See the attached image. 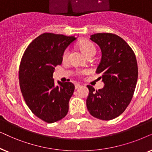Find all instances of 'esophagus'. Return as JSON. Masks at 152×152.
<instances>
[{
	"instance_id": "obj_1",
	"label": "esophagus",
	"mask_w": 152,
	"mask_h": 152,
	"mask_svg": "<svg viewBox=\"0 0 152 152\" xmlns=\"http://www.w3.org/2000/svg\"><path fill=\"white\" fill-rule=\"evenodd\" d=\"M80 86H80L79 83H76V84H75V88H76V89L79 88Z\"/></svg>"
}]
</instances>
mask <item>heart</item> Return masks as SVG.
Returning <instances> with one entry per match:
<instances>
[{"label":"heart","mask_w":152,"mask_h":152,"mask_svg":"<svg viewBox=\"0 0 152 152\" xmlns=\"http://www.w3.org/2000/svg\"><path fill=\"white\" fill-rule=\"evenodd\" d=\"M78 48L84 54L85 56H86L87 58L89 57H92L95 55L96 53V47H95L94 44H93L92 42L89 41V40H83L78 44ZM69 54L68 50H65L63 53V55H62V58L63 60H66V58H67ZM86 71H83L81 72H79L80 74H83V73H86Z\"/></svg>","instance_id":"b5f03b06"}]
</instances>
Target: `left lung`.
<instances>
[{"label":"left lung","instance_id":"left-lung-1","mask_svg":"<svg viewBox=\"0 0 152 152\" xmlns=\"http://www.w3.org/2000/svg\"><path fill=\"white\" fill-rule=\"evenodd\" d=\"M90 39L102 50L96 72L102 74L104 86L95 90L87 86V108L93 117L110 120L120 116L132 99L138 75L136 58L129 44L115 34L96 33Z\"/></svg>","mask_w":152,"mask_h":152}]
</instances>
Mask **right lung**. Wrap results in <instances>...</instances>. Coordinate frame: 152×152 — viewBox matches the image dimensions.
I'll return each mask as SVG.
<instances>
[{"label":"right lung","instance_id":"add662e5","mask_svg":"<svg viewBox=\"0 0 152 152\" xmlns=\"http://www.w3.org/2000/svg\"><path fill=\"white\" fill-rule=\"evenodd\" d=\"M76 37L46 32L29 44L19 67V85L24 100L36 116L47 123L62 120L67 114L75 86L53 78L62 62L63 53Z\"/></svg>","mask_w":152,"mask_h":152}]
</instances>
